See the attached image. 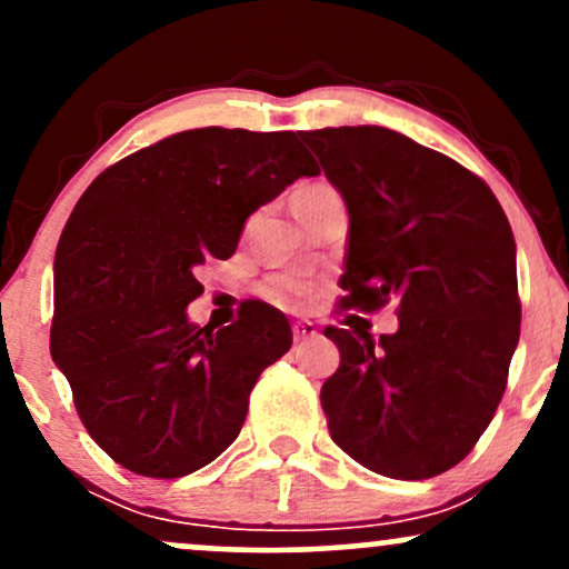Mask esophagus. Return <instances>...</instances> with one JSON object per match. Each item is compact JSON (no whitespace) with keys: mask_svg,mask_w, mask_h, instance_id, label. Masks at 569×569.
Wrapping results in <instances>:
<instances>
[{"mask_svg":"<svg viewBox=\"0 0 569 569\" xmlns=\"http://www.w3.org/2000/svg\"><path fill=\"white\" fill-rule=\"evenodd\" d=\"M291 329H293V339H297V342H305V339L318 337V329L312 321H297Z\"/></svg>","mask_w":569,"mask_h":569,"instance_id":"obj_1","label":"esophagus"}]
</instances>
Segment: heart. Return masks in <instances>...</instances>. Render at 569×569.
<instances>
[{"mask_svg":"<svg viewBox=\"0 0 569 569\" xmlns=\"http://www.w3.org/2000/svg\"><path fill=\"white\" fill-rule=\"evenodd\" d=\"M326 189L323 184H310V187H302L297 189V194H293V200H302L307 194L312 192H321ZM312 291V280L307 272H280V276H272L270 283H267V297L272 299V302L280 305V307H297L302 299H307V293Z\"/></svg>","mask_w":569,"mask_h":569,"instance_id":"obj_1","label":"heart"}]
</instances>
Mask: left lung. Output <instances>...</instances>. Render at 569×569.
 <instances>
[{
  "mask_svg": "<svg viewBox=\"0 0 569 569\" xmlns=\"http://www.w3.org/2000/svg\"><path fill=\"white\" fill-rule=\"evenodd\" d=\"M348 206L342 310L398 302V331L329 329L339 449L390 479L457 466L492 422L519 345L516 243L498 198L447 154L377 126L305 130Z\"/></svg>",
  "mask_w": 569,
  "mask_h": 569,
  "instance_id": "1",
  "label": "left lung"
}]
</instances>
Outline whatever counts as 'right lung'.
Wrapping results in <instances>:
<instances>
[{"instance_id": "1", "label": "right lung", "mask_w": 569, "mask_h": 569, "mask_svg": "<svg viewBox=\"0 0 569 569\" xmlns=\"http://www.w3.org/2000/svg\"><path fill=\"white\" fill-rule=\"evenodd\" d=\"M316 173L291 130L194 128L84 189L56 248L50 356L82 426L122 468L179 479L238 439L259 375L291 348V326L264 302H246L219 331L192 323L194 270L230 259L246 219Z\"/></svg>"}]
</instances>
